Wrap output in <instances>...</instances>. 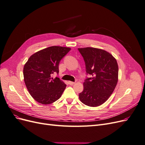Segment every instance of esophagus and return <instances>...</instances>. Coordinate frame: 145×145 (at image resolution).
Returning a JSON list of instances; mask_svg holds the SVG:
<instances>
[{"mask_svg": "<svg viewBox=\"0 0 145 145\" xmlns=\"http://www.w3.org/2000/svg\"><path fill=\"white\" fill-rule=\"evenodd\" d=\"M68 83H69V84L70 85H74V83H75V82H71V81H69V82H68Z\"/></svg>", "mask_w": 145, "mask_h": 145, "instance_id": "esophagus-1", "label": "esophagus"}]
</instances>
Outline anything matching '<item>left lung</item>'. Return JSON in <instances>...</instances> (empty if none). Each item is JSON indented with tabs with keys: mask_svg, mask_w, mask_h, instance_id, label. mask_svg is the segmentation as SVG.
Here are the masks:
<instances>
[{
	"mask_svg": "<svg viewBox=\"0 0 145 145\" xmlns=\"http://www.w3.org/2000/svg\"><path fill=\"white\" fill-rule=\"evenodd\" d=\"M78 50L85 60L86 73L91 76L83 83L79 99L87 106H100L110 97L117 85V60L109 52L102 49L86 47Z\"/></svg>",
	"mask_w": 145,
	"mask_h": 145,
	"instance_id": "obj_1",
	"label": "left lung"
}]
</instances>
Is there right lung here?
<instances>
[{
  "label": "right lung",
  "instance_id": "right-lung-1",
  "mask_svg": "<svg viewBox=\"0 0 145 145\" xmlns=\"http://www.w3.org/2000/svg\"><path fill=\"white\" fill-rule=\"evenodd\" d=\"M71 50L68 47L52 46L29 57L24 67L25 85L30 95L43 105L54 103L62 95L67 85L52 74L59 73L60 61Z\"/></svg>",
  "mask_w": 145,
  "mask_h": 145
}]
</instances>
